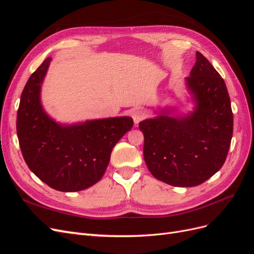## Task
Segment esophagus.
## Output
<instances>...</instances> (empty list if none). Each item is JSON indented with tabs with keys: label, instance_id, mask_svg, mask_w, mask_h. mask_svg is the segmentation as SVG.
Instances as JSON below:
<instances>
[{
	"label": "esophagus",
	"instance_id": "34e87169",
	"mask_svg": "<svg viewBox=\"0 0 254 254\" xmlns=\"http://www.w3.org/2000/svg\"><path fill=\"white\" fill-rule=\"evenodd\" d=\"M145 118H146V112L142 109H135L132 112V119H133V122L135 125L139 124V123L141 121H143Z\"/></svg>",
	"mask_w": 254,
	"mask_h": 254
}]
</instances>
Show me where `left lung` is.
<instances>
[{
	"label": "left lung",
	"instance_id": "8db88e82",
	"mask_svg": "<svg viewBox=\"0 0 254 254\" xmlns=\"http://www.w3.org/2000/svg\"><path fill=\"white\" fill-rule=\"evenodd\" d=\"M187 77L196 108L186 117L166 112L139 124L144 160L151 175L174 187H196L224 165L233 134L226 83L201 53Z\"/></svg>",
	"mask_w": 254,
	"mask_h": 254
}]
</instances>
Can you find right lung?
I'll use <instances>...</instances> for the list:
<instances>
[{
  "mask_svg": "<svg viewBox=\"0 0 254 254\" xmlns=\"http://www.w3.org/2000/svg\"><path fill=\"white\" fill-rule=\"evenodd\" d=\"M52 58L30 75L17 113L20 148L29 170L54 190L78 191L101 180L111 151L133 126L129 117L60 125L43 110L41 83Z\"/></svg>",
  "mask_w": 254,
  "mask_h": 254,
  "instance_id": "add662e5",
  "label": "right lung"
}]
</instances>
